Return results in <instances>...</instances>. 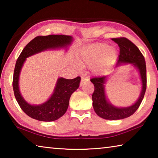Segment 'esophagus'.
I'll list each match as a JSON object with an SVG mask.
<instances>
[{"instance_id":"obj_1","label":"esophagus","mask_w":158,"mask_h":158,"mask_svg":"<svg viewBox=\"0 0 158 158\" xmlns=\"http://www.w3.org/2000/svg\"><path fill=\"white\" fill-rule=\"evenodd\" d=\"M88 81H89V77H87L86 76H82L81 81V83H80V86H82L83 84Z\"/></svg>"}]
</instances>
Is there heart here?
Returning a JSON list of instances; mask_svg holds the SVG:
<instances>
[{
    "mask_svg": "<svg viewBox=\"0 0 158 158\" xmlns=\"http://www.w3.org/2000/svg\"><path fill=\"white\" fill-rule=\"evenodd\" d=\"M117 57V52L106 44H99L88 48L82 56V64H95L105 58L110 62Z\"/></svg>",
    "mask_w": 158,
    "mask_h": 158,
    "instance_id": "1",
    "label": "heart"
}]
</instances>
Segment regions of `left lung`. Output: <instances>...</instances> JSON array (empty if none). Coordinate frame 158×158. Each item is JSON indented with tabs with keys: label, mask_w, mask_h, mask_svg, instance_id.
Instances as JSON below:
<instances>
[{
	"label": "left lung",
	"mask_w": 158,
	"mask_h": 158,
	"mask_svg": "<svg viewBox=\"0 0 158 158\" xmlns=\"http://www.w3.org/2000/svg\"><path fill=\"white\" fill-rule=\"evenodd\" d=\"M112 40L120 47V54L116 67L132 64L139 70L142 89L138 100L135 104L127 107H117L106 99L105 84L107 76L93 77L90 79L94 84V92L92 95L93 106L98 116L106 120H120L127 118L135 113L139 107L146 90V66L143 56L135 44L125 37L113 38Z\"/></svg>",
	"instance_id": "obj_1"
}]
</instances>
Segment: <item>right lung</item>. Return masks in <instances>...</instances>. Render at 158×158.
<instances>
[{
    "label": "right lung",
    "instance_id": "1",
    "mask_svg": "<svg viewBox=\"0 0 158 158\" xmlns=\"http://www.w3.org/2000/svg\"><path fill=\"white\" fill-rule=\"evenodd\" d=\"M73 42V37L64 35H49L37 36L26 45L16 62L12 86L16 100L25 114L33 119L40 121H53L63 116L68 108L71 95L78 89L81 77L73 79L58 78L53 94L49 100L39 105L28 103L21 95L19 81L23 63L26 58L47 49L66 48Z\"/></svg>",
    "mask_w": 158,
    "mask_h": 158
}]
</instances>
